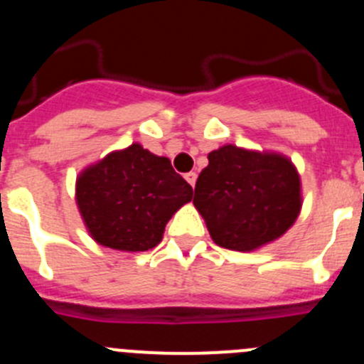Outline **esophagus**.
I'll use <instances>...</instances> for the list:
<instances>
[{
    "instance_id": "esophagus-1",
    "label": "esophagus",
    "mask_w": 364,
    "mask_h": 364,
    "mask_svg": "<svg viewBox=\"0 0 364 364\" xmlns=\"http://www.w3.org/2000/svg\"><path fill=\"white\" fill-rule=\"evenodd\" d=\"M185 179H186V181H188L190 183V185H196V179H197V174H196V172H188V174H186L185 176Z\"/></svg>"
}]
</instances>
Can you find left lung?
Wrapping results in <instances>:
<instances>
[{"mask_svg": "<svg viewBox=\"0 0 364 364\" xmlns=\"http://www.w3.org/2000/svg\"><path fill=\"white\" fill-rule=\"evenodd\" d=\"M193 204L217 245L252 250L279 238L301 211V179L290 160L224 146L208 154Z\"/></svg>", "mask_w": 364, "mask_h": 364, "instance_id": "obj_1", "label": "left lung"}]
</instances>
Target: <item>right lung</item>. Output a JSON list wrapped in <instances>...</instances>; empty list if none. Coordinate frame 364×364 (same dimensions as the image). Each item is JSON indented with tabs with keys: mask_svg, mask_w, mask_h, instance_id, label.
<instances>
[{
	"mask_svg": "<svg viewBox=\"0 0 364 364\" xmlns=\"http://www.w3.org/2000/svg\"><path fill=\"white\" fill-rule=\"evenodd\" d=\"M192 196L168 158L139 144L108 154L76 185L77 206L94 240L126 252L156 247L168 218Z\"/></svg>",
	"mask_w": 364,
	"mask_h": 364,
	"instance_id": "obj_1",
	"label": "right lung"
}]
</instances>
